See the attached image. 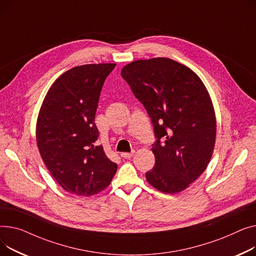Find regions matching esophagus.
Listing matches in <instances>:
<instances>
[{"label": "esophagus", "instance_id": "esophagus-1", "mask_svg": "<svg viewBox=\"0 0 256 256\" xmlns=\"http://www.w3.org/2000/svg\"><path fill=\"white\" fill-rule=\"evenodd\" d=\"M133 154H134V151H132L131 153H126V152H125V153H122V154H121V156H122L123 158L129 159V158H131V157L133 156Z\"/></svg>", "mask_w": 256, "mask_h": 256}]
</instances>
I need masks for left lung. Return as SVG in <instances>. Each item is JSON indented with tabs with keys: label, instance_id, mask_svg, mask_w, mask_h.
<instances>
[{
	"label": "left lung",
	"instance_id": "8db88e82",
	"mask_svg": "<svg viewBox=\"0 0 256 256\" xmlns=\"http://www.w3.org/2000/svg\"><path fill=\"white\" fill-rule=\"evenodd\" d=\"M122 78L154 127L155 166L146 178L163 193L185 190L206 168L216 140V116L202 80L172 58L138 60Z\"/></svg>",
	"mask_w": 256,
	"mask_h": 256
}]
</instances>
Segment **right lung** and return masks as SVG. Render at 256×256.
Listing matches in <instances>:
<instances>
[{"instance_id":"obj_1","label":"right lung","mask_w":256,"mask_h":256,"mask_svg":"<svg viewBox=\"0 0 256 256\" xmlns=\"http://www.w3.org/2000/svg\"><path fill=\"white\" fill-rule=\"evenodd\" d=\"M116 64H88L63 73L38 114L36 140L48 170L67 192L91 196L106 188L118 165L97 146L95 114L102 86Z\"/></svg>"}]
</instances>
